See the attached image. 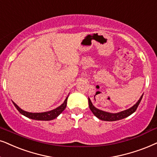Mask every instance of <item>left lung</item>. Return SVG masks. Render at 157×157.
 Returning a JSON list of instances; mask_svg holds the SVG:
<instances>
[{"label":"left lung","mask_w":157,"mask_h":157,"mask_svg":"<svg viewBox=\"0 0 157 157\" xmlns=\"http://www.w3.org/2000/svg\"><path fill=\"white\" fill-rule=\"evenodd\" d=\"M143 95L144 94L141 95V97H140V99H138L137 102H136L133 107H131V108L125 109V110H123L122 112H120V113H107V112L100 110V109L96 108V107L93 105V104L91 101L90 99L89 98V108H90L91 111L92 112L94 115L96 116L97 118H99V120H101V121H119V120L125 118V117H128V116L131 115V114H133L134 112L136 110L138 106L139 105L140 102H141L142 97H143Z\"/></svg>","instance_id":"left-lung-1"}]
</instances>
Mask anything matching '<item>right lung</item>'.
I'll list each match as a JSON object with an SVG mask.
<instances>
[{"instance_id":"obj_1","label":"right lung","mask_w":157,"mask_h":157,"mask_svg":"<svg viewBox=\"0 0 157 157\" xmlns=\"http://www.w3.org/2000/svg\"><path fill=\"white\" fill-rule=\"evenodd\" d=\"M68 96L66 97V99H65L64 102L60 106H59L57 108L52 109V110L48 111V112H44V113H29V112H26L21 109L20 107L16 105V103H14L13 101V104L16 107V108L18 109V111L22 115L26 116V117H29V118L36 120V121H52L55 118H56L60 114L62 113L63 111L66 109V105H67V99H68Z\"/></svg>"}]
</instances>
